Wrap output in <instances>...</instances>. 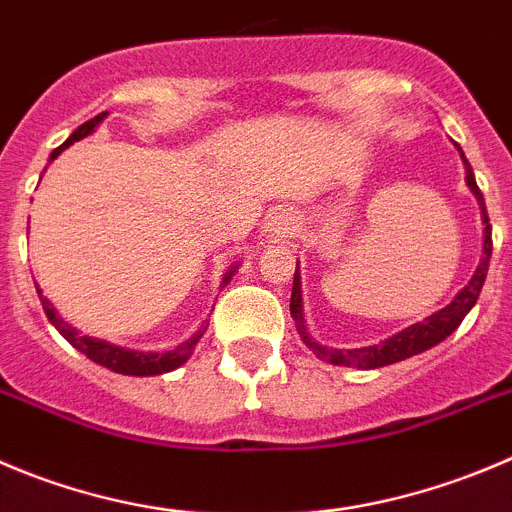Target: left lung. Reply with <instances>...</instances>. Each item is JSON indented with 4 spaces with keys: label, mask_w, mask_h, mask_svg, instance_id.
Listing matches in <instances>:
<instances>
[{
    "label": "left lung",
    "mask_w": 512,
    "mask_h": 512,
    "mask_svg": "<svg viewBox=\"0 0 512 512\" xmlns=\"http://www.w3.org/2000/svg\"><path fill=\"white\" fill-rule=\"evenodd\" d=\"M460 150V148H457ZM462 153V150H460ZM465 160V155H462ZM467 165V186L470 191L478 196L480 208H483V223H485V246H483V261L472 274L470 284L460 291V294L452 299V304H447L445 309H440L437 314L427 316L425 321H417V324L407 326L394 337L384 339V342L374 344V347H362V349H329L316 344L314 339L309 337L304 326V316H301V281H299V266L294 271V289H291V316L296 321V332H299L301 342L311 349L319 359L329 364H339V367H357V369H377V367H387V364L402 362L407 357H415V354L425 352V349H432L435 344H440L442 339L450 337L455 332L460 321L465 319L467 311L475 306L478 301L480 291H483L485 276H488V266H490V253H493V236H490V218H488V208H485V198L480 193L478 183H475V175H472L470 163L465 160Z\"/></svg>",
    "instance_id": "obj_1"
}]
</instances>
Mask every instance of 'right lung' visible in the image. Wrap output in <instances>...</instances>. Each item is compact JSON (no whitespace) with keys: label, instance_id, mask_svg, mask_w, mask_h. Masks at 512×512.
Instances as JSON below:
<instances>
[{"label":"right lung","instance_id":"add662e5","mask_svg":"<svg viewBox=\"0 0 512 512\" xmlns=\"http://www.w3.org/2000/svg\"><path fill=\"white\" fill-rule=\"evenodd\" d=\"M105 118V113L95 115L92 120H87V123H82L80 128L75 130V133L70 135V138L65 140V143L60 145V148L52 150L50 160H55L57 155L62 153V150L67 148V145L77 143L80 138H85V135H90L92 130H95V125L100 123V120ZM233 271H228L226 279H231ZM40 291V289H37ZM42 294V291H40ZM42 299V309H45L47 319L52 321V326H55L57 332L62 334V337L67 339V342L72 344L75 349H80L82 354H85L87 359H92L95 364H100V367H107V369H113V372L118 374H130V377H150V374H163V372H173V369H178L180 364L186 362L188 357H191L193 347L198 344V339L206 334V326H201L196 334H193L188 342H183L180 347L170 349V352L160 354V352H130V349H123V347H115V344H107V342H100V339H92V337H80L77 334V329H72L67 321H62L60 316L55 314V306L50 304V301L45 299V296H40Z\"/></svg>","mask_w":512,"mask_h":512}]
</instances>
